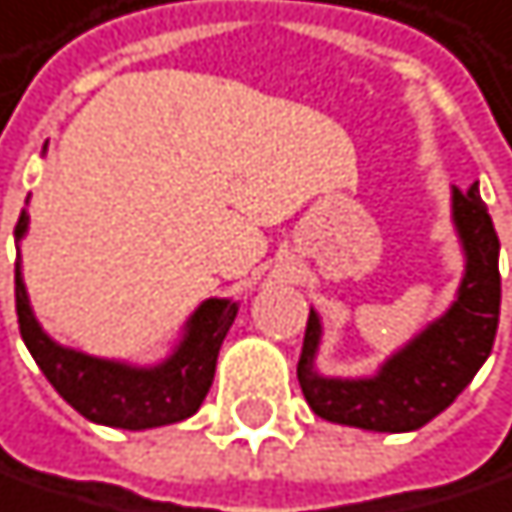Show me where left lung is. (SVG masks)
I'll return each instance as SVG.
<instances>
[{"label": "left lung", "mask_w": 512, "mask_h": 512, "mask_svg": "<svg viewBox=\"0 0 512 512\" xmlns=\"http://www.w3.org/2000/svg\"><path fill=\"white\" fill-rule=\"evenodd\" d=\"M451 224L463 250V277L448 309L424 324L365 377H333L318 368L324 321L309 309L297 380L315 416L374 433H410L454 404L486 362L498 330V235L478 182L451 188Z\"/></svg>", "instance_id": "obj_1"}]
</instances>
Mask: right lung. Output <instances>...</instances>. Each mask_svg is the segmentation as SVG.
Segmentation results:
<instances>
[{"label":"right lung","mask_w":512,"mask_h":512,"mask_svg":"<svg viewBox=\"0 0 512 512\" xmlns=\"http://www.w3.org/2000/svg\"><path fill=\"white\" fill-rule=\"evenodd\" d=\"M26 235L29 212L23 209L14 229L17 318L26 348L46 374V380L55 386V392L88 421L120 430H150L194 416L212 389L218 353L241 303L232 297L203 300L185 318L170 353L153 365L76 351L70 345L55 342L34 315L20 256V244Z\"/></svg>","instance_id":"1"}]
</instances>
